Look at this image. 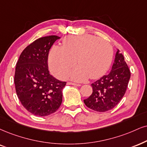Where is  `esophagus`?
Instances as JSON below:
<instances>
[{
  "label": "esophagus",
  "mask_w": 147,
  "mask_h": 147,
  "mask_svg": "<svg viewBox=\"0 0 147 147\" xmlns=\"http://www.w3.org/2000/svg\"><path fill=\"white\" fill-rule=\"evenodd\" d=\"M68 84L74 85V86H81V84H76V83H73V82H68Z\"/></svg>",
  "instance_id": "34e87169"
}]
</instances>
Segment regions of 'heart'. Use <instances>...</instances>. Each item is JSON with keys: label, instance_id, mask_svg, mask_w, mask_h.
<instances>
[{"label": "heart", "instance_id": "obj_1", "mask_svg": "<svg viewBox=\"0 0 147 147\" xmlns=\"http://www.w3.org/2000/svg\"><path fill=\"white\" fill-rule=\"evenodd\" d=\"M112 56L111 45L105 39L91 35L70 36L64 39L63 47L53 46L49 65L54 75L63 78L76 61L78 65L69 72L67 78L81 82L89 77L98 78L106 74Z\"/></svg>", "mask_w": 147, "mask_h": 147}]
</instances>
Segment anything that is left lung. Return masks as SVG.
<instances>
[{
  "mask_svg": "<svg viewBox=\"0 0 147 147\" xmlns=\"http://www.w3.org/2000/svg\"><path fill=\"white\" fill-rule=\"evenodd\" d=\"M117 49L115 61L109 74L91 84L93 93L84 103L90 109L106 112L112 109L123 98L131 76L124 57Z\"/></svg>",
  "mask_w": 147,
  "mask_h": 147,
  "instance_id": "obj_1",
  "label": "left lung"
}]
</instances>
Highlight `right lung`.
Here are the masks:
<instances>
[{
    "mask_svg": "<svg viewBox=\"0 0 147 147\" xmlns=\"http://www.w3.org/2000/svg\"><path fill=\"white\" fill-rule=\"evenodd\" d=\"M59 37H41L26 47L16 64L14 83L20 101L32 115L46 117L59 109L66 82L50 75L48 57L50 49Z\"/></svg>",
    "mask_w": 147,
    "mask_h": 147,
    "instance_id": "add662e5",
    "label": "right lung"
}]
</instances>
